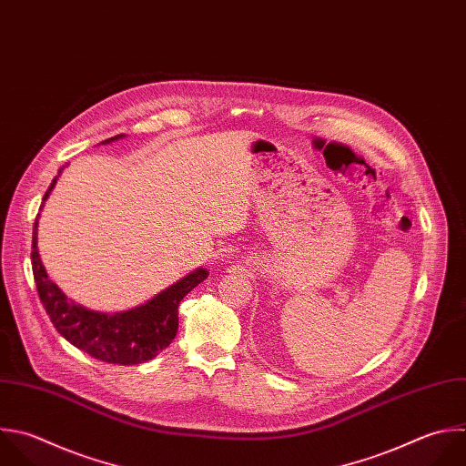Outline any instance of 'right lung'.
<instances>
[{
    "instance_id": "1",
    "label": "right lung",
    "mask_w": 466,
    "mask_h": 466,
    "mask_svg": "<svg viewBox=\"0 0 466 466\" xmlns=\"http://www.w3.org/2000/svg\"><path fill=\"white\" fill-rule=\"evenodd\" d=\"M124 137L126 135H116L102 144H111ZM64 169L66 166L60 167L49 186L44 204ZM38 218L40 213L33 229V273L40 300L62 337L98 360L122 366L151 360L173 342L178 331V304L193 288L208 279L209 271L206 268H197L137 308L115 313L95 311L69 299L58 284L49 279L38 253Z\"/></svg>"
}]
</instances>
